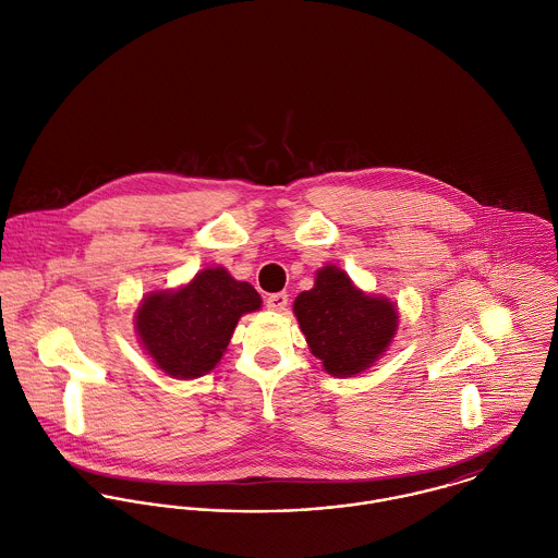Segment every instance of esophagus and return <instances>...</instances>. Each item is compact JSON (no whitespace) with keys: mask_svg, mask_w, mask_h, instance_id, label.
I'll list each match as a JSON object with an SVG mask.
<instances>
[{"mask_svg":"<svg viewBox=\"0 0 558 558\" xmlns=\"http://www.w3.org/2000/svg\"><path fill=\"white\" fill-rule=\"evenodd\" d=\"M266 307H268L270 312H277V314L286 312V307H288V294H286V292L270 294V296L266 299Z\"/></svg>","mask_w":558,"mask_h":558,"instance_id":"obj_1","label":"esophagus"}]
</instances>
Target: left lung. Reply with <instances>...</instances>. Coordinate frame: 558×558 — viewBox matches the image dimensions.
Masks as SVG:
<instances>
[{"label": "left lung", "mask_w": 558, "mask_h": 558, "mask_svg": "<svg viewBox=\"0 0 558 558\" xmlns=\"http://www.w3.org/2000/svg\"><path fill=\"white\" fill-rule=\"evenodd\" d=\"M292 310L312 355L336 378L372 368L389 349L400 318L393 301L364 292L333 264L316 270L314 288L301 292Z\"/></svg>", "instance_id": "left-lung-1"}]
</instances>
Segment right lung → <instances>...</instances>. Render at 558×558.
<instances>
[{"mask_svg":"<svg viewBox=\"0 0 558 558\" xmlns=\"http://www.w3.org/2000/svg\"><path fill=\"white\" fill-rule=\"evenodd\" d=\"M257 310L262 296L251 283L222 266H207L180 288L145 294L134 312V331L154 366L190 380L216 368L238 320Z\"/></svg>","mask_w":558,"mask_h":558,"instance_id":"obj_1","label":"right lung"}]
</instances>
